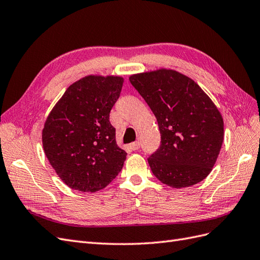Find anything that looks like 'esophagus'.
I'll list each match as a JSON object with an SVG mask.
<instances>
[{
	"label": "esophagus",
	"mask_w": 260,
	"mask_h": 260,
	"mask_svg": "<svg viewBox=\"0 0 260 260\" xmlns=\"http://www.w3.org/2000/svg\"><path fill=\"white\" fill-rule=\"evenodd\" d=\"M130 148L132 151H137V149L140 148V142H133L130 144Z\"/></svg>",
	"instance_id": "1"
}]
</instances>
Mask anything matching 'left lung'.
<instances>
[{
  "label": "left lung",
  "instance_id": "left-lung-1",
  "mask_svg": "<svg viewBox=\"0 0 260 260\" xmlns=\"http://www.w3.org/2000/svg\"><path fill=\"white\" fill-rule=\"evenodd\" d=\"M155 115L160 146L148 157L154 176L171 187L201 182L214 167L223 142L218 108L191 78L172 69L130 76Z\"/></svg>",
  "mask_w": 260,
  "mask_h": 260
}]
</instances>
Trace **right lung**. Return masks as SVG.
<instances>
[{"label": "right lung", "instance_id": "right-lung-1", "mask_svg": "<svg viewBox=\"0 0 260 260\" xmlns=\"http://www.w3.org/2000/svg\"><path fill=\"white\" fill-rule=\"evenodd\" d=\"M123 78L86 76L62 94L42 131L44 153L66 185L81 192L107 186L122 169L125 153L109 121Z\"/></svg>", "mask_w": 260, "mask_h": 260}]
</instances>
